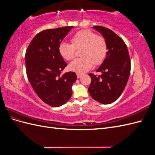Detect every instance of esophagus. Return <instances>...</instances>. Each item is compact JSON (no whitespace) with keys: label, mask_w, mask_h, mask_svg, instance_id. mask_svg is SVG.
Instances as JSON below:
<instances>
[{"label":"esophagus","mask_w":155,"mask_h":155,"mask_svg":"<svg viewBox=\"0 0 155 155\" xmlns=\"http://www.w3.org/2000/svg\"><path fill=\"white\" fill-rule=\"evenodd\" d=\"M82 76V75L81 74H77V78L78 79H79V78H80Z\"/></svg>","instance_id":"obj_1"}]
</instances>
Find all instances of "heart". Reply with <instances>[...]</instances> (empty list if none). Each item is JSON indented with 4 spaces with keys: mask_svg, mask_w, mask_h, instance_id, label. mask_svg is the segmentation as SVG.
Segmentation results:
<instances>
[{
    "mask_svg": "<svg viewBox=\"0 0 155 155\" xmlns=\"http://www.w3.org/2000/svg\"><path fill=\"white\" fill-rule=\"evenodd\" d=\"M71 42L72 44L63 42L59 46L61 55L67 61L73 60L76 57V49L82 48V58L69 64L70 70L82 74L90 70L93 65L97 66L104 62L108 51L107 43L104 37L97 35L91 30H83L75 34Z\"/></svg>",
    "mask_w": 155,
    "mask_h": 155,
    "instance_id": "heart-1",
    "label": "heart"
}]
</instances>
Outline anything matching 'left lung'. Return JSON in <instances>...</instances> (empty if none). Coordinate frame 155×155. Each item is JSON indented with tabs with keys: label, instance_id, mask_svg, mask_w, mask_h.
Here are the masks:
<instances>
[{
	"label": "left lung",
	"instance_id": "obj_1",
	"mask_svg": "<svg viewBox=\"0 0 155 155\" xmlns=\"http://www.w3.org/2000/svg\"><path fill=\"white\" fill-rule=\"evenodd\" d=\"M106 39L108 51L104 62L96 70L100 76L88 74L91 78L88 92L94 100L102 104H110L121 96L127 83L130 72V59L124 40L111 30L96 26Z\"/></svg>",
	"mask_w": 155,
	"mask_h": 155
}]
</instances>
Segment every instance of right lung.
Returning a JSON list of instances; mask_svg holds the SVG:
<instances>
[{
  "label": "right lung",
  "mask_w": 155,
  "mask_h": 155,
  "mask_svg": "<svg viewBox=\"0 0 155 155\" xmlns=\"http://www.w3.org/2000/svg\"><path fill=\"white\" fill-rule=\"evenodd\" d=\"M73 26L45 30L31 40L25 54L28 79L36 94L45 104L59 107L72 96V84L77 76L68 72L61 76L67 66L59 46Z\"/></svg>",
  "instance_id": "add662e5"
}]
</instances>
